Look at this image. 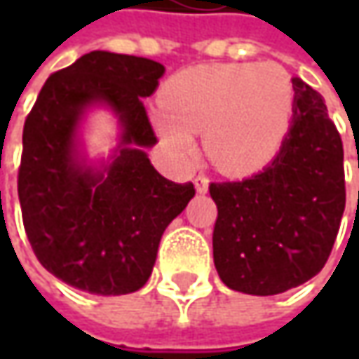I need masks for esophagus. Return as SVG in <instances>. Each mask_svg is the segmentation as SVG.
<instances>
[{
  "instance_id": "esophagus-1",
  "label": "esophagus",
  "mask_w": 359,
  "mask_h": 359,
  "mask_svg": "<svg viewBox=\"0 0 359 359\" xmlns=\"http://www.w3.org/2000/svg\"><path fill=\"white\" fill-rule=\"evenodd\" d=\"M194 186H196V189H198L200 194H205V191H208V186H210V180H208L203 173H200V175H196Z\"/></svg>"
}]
</instances>
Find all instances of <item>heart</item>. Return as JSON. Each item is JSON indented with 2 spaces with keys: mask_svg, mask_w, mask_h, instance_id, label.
<instances>
[{
  "mask_svg": "<svg viewBox=\"0 0 359 359\" xmlns=\"http://www.w3.org/2000/svg\"><path fill=\"white\" fill-rule=\"evenodd\" d=\"M292 83L276 63H215L187 67L161 88L154 121L180 151L203 149L219 172L248 175L278 154L292 118Z\"/></svg>",
  "mask_w": 359,
  "mask_h": 359,
  "instance_id": "b5f03b06",
  "label": "heart"
}]
</instances>
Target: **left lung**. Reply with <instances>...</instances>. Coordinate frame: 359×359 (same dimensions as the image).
I'll use <instances>...</instances> for the list:
<instances>
[{
    "label": "left lung",
    "instance_id": "8db88e82",
    "mask_svg": "<svg viewBox=\"0 0 359 359\" xmlns=\"http://www.w3.org/2000/svg\"><path fill=\"white\" fill-rule=\"evenodd\" d=\"M292 86V126L268 168L210 184L215 269L252 296H276L320 273L346 208L344 145L324 97L299 77Z\"/></svg>",
    "mask_w": 359,
    "mask_h": 359
}]
</instances>
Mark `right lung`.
<instances>
[{"instance_id": "right-lung-1", "label": "right lung", "mask_w": 359, "mask_h": 359, "mask_svg": "<svg viewBox=\"0 0 359 359\" xmlns=\"http://www.w3.org/2000/svg\"><path fill=\"white\" fill-rule=\"evenodd\" d=\"M161 63L90 51L48 77L23 126L18 173L23 228L39 264L77 290L121 296L144 287L159 240L196 196L156 172L144 149L158 144L142 97ZM105 103L122 123V144L104 170L76 154V128L90 104Z\"/></svg>"}]
</instances>
